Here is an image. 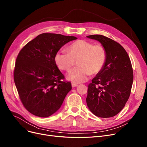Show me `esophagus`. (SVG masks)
Instances as JSON below:
<instances>
[{
    "instance_id": "esophagus-1",
    "label": "esophagus",
    "mask_w": 147,
    "mask_h": 147,
    "mask_svg": "<svg viewBox=\"0 0 147 147\" xmlns=\"http://www.w3.org/2000/svg\"><path fill=\"white\" fill-rule=\"evenodd\" d=\"M71 86H72L73 88H74V87H76V86H78V85L77 84H75V83H72V84H71Z\"/></svg>"
}]
</instances>
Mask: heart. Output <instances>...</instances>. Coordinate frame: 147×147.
Masks as SVG:
<instances>
[{
  "label": "heart",
  "instance_id": "heart-1",
  "mask_svg": "<svg viewBox=\"0 0 147 147\" xmlns=\"http://www.w3.org/2000/svg\"><path fill=\"white\" fill-rule=\"evenodd\" d=\"M106 59L107 52L103 46L82 40L74 42L67 51H59L55 56L56 65L63 71H69L76 61L78 66L68 74V79L75 83L85 82L91 74L99 73Z\"/></svg>",
  "mask_w": 147,
  "mask_h": 147
}]
</instances>
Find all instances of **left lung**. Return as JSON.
Returning a JSON list of instances; mask_svg holds the SVG:
<instances>
[{
    "label": "left lung",
    "instance_id": "obj_1",
    "mask_svg": "<svg viewBox=\"0 0 147 147\" xmlns=\"http://www.w3.org/2000/svg\"><path fill=\"white\" fill-rule=\"evenodd\" d=\"M86 37L99 41L107 52L104 67L88 85L87 106L95 116L114 117L123 109L130 95L133 71L130 58L121 44L109 38Z\"/></svg>",
    "mask_w": 147,
    "mask_h": 147
}]
</instances>
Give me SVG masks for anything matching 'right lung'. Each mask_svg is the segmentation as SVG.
I'll list each match as a JSON object with an SVG mask.
<instances>
[{
  "mask_svg": "<svg viewBox=\"0 0 147 147\" xmlns=\"http://www.w3.org/2000/svg\"><path fill=\"white\" fill-rule=\"evenodd\" d=\"M73 36L44 33L29 41L19 52L14 80L24 107L32 114L48 117L61 107L71 89V82L55 62V56Z\"/></svg>",
  "mask_w": 147,
  "mask_h": 147,
  "instance_id": "obj_1",
  "label": "right lung"
}]
</instances>
